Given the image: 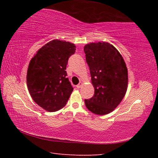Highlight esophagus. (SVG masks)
Wrapping results in <instances>:
<instances>
[{"label":"esophagus","instance_id":"34e87169","mask_svg":"<svg viewBox=\"0 0 158 158\" xmlns=\"http://www.w3.org/2000/svg\"><path fill=\"white\" fill-rule=\"evenodd\" d=\"M82 84H83V83L82 82H80L79 84L77 85V89H80V88L81 87V85H82Z\"/></svg>","mask_w":158,"mask_h":158}]
</instances>
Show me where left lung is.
Masks as SVG:
<instances>
[{"instance_id":"obj_1","label":"left lung","mask_w":158,"mask_h":158,"mask_svg":"<svg viewBox=\"0 0 158 158\" xmlns=\"http://www.w3.org/2000/svg\"><path fill=\"white\" fill-rule=\"evenodd\" d=\"M84 51L95 89L94 95L85 100V106L95 114H108L121 102L126 93V63L116 48L109 42H91L85 45Z\"/></svg>"}]
</instances>
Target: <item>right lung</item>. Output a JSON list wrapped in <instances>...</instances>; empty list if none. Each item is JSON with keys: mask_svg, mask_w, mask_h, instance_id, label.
<instances>
[{"mask_svg": "<svg viewBox=\"0 0 158 158\" xmlns=\"http://www.w3.org/2000/svg\"><path fill=\"white\" fill-rule=\"evenodd\" d=\"M73 43L56 39L42 47L29 63L26 83L35 102L49 112L65 106L73 90L65 71L75 52Z\"/></svg>", "mask_w": 158, "mask_h": 158, "instance_id": "1", "label": "right lung"}]
</instances>
